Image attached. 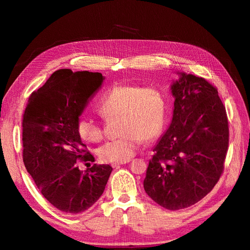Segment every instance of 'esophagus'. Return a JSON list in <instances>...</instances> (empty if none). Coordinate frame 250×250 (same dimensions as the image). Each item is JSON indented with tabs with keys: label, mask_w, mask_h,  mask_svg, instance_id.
I'll return each instance as SVG.
<instances>
[{
	"label": "esophagus",
	"mask_w": 250,
	"mask_h": 250,
	"mask_svg": "<svg viewBox=\"0 0 250 250\" xmlns=\"http://www.w3.org/2000/svg\"><path fill=\"white\" fill-rule=\"evenodd\" d=\"M128 162H129V161H128ZM128 162H125V163H116V164H112V168H120L121 166L124 165V164H126V163H128Z\"/></svg>",
	"instance_id": "esophagus-1"
}]
</instances>
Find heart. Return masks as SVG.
I'll return each instance as SVG.
<instances>
[{"mask_svg":"<svg viewBox=\"0 0 250 250\" xmlns=\"http://www.w3.org/2000/svg\"><path fill=\"white\" fill-rule=\"evenodd\" d=\"M167 103L162 90L154 86L119 84L105 93L98 105V112L105 119L120 118L119 137L106 142L98 150L105 163H125L137 152L142 140L149 142L162 132ZM79 137L85 142L97 143L103 138L100 124L81 117L76 124Z\"/></svg>","mask_w":250,"mask_h":250,"instance_id":"heart-1","label":"heart"}]
</instances>
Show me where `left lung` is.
Masks as SVG:
<instances>
[{
    "instance_id": "1",
    "label": "left lung",
    "mask_w": 250,
    "mask_h": 250,
    "mask_svg": "<svg viewBox=\"0 0 250 250\" xmlns=\"http://www.w3.org/2000/svg\"><path fill=\"white\" fill-rule=\"evenodd\" d=\"M171 83V124L153 148L144 179L151 199L167 209L191 207L218 183L229 148V122L218 90L204 78L177 72Z\"/></svg>"
}]
</instances>
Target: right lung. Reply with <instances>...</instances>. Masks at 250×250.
Masks as SVG:
<instances>
[{"mask_svg": "<svg viewBox=\"0 0 250 250\" xmlns=\"http://www.w3.org/2000/svg\"><path fill=\"white\" fill-rule=\"evenodd\" d=\"M104 79L101 73L58 70L30 96L22 116L25 167L43 197L64 213L92 208L112 171L109 165L95 164L83 173L77 165L94 161L76 124Z\"/></svg>", "mask_w": 250, "mask_h": 250, "instance_id": "obj_1", "label": "right lung"}]
</instances>
